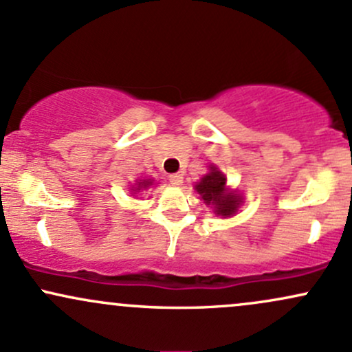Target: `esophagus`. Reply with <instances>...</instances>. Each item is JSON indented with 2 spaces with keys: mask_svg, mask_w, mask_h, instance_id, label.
I'll list each match as a JSON object with an SVG mask.
<instances>
[{
  "mask_svg": "<svg viewBox=\"0 0 352 352\" xmlns=\"http://www.w3.org/2000/svg\"><path fill=\"white\" fill-rule=\"evenodd\" d=\"M168 182L172 184V185H182V182H184L182 173H170V175H168Z\"/></svg>",
  "mask_w": 352,
  "mask_h": 352,
  "instance_id": "esophagus-1",
  "label": "esophagus"
}]
</instances>
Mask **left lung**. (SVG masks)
I'll list each match as a JSON object with an SVG mask.
<instances>
[{
    "label": "left lung",
    "mask_w": 352,
    "mask_h": 352,
    "mask_svg": "<svg viewBox=\"0 0 352 352\" xmlns=\"http://www.w3.org/2000/svg\"><path fill=\"white\" fill-rule=\"evenodd\" d=\"M226 182V175L217 170L215 165H212L210 172L204 175L200 182L195 185V190L199 192L204 204L214 207L215 214L222 215L223 219L232 217L242 204V197L235 192L227 190Z\"/></svg>",
    "instance_id": "1"
}]
</instances>
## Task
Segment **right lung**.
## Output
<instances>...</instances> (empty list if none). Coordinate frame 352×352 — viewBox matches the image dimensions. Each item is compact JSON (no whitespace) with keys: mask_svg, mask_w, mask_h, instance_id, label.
Listing matches in <instances>:
<instances>
[{"mask_svg":"<svg viewBox=\"0 0 352 352\" xmlns=\"http://www.w3.org/2000/svg\"><path fill=\"white\" fill-rule=\"evenodd\" d=\"M150 185H153V180H150V179L138 180V182L132 187V190L135 192V194H137V192H144V190H146V188H150Z\"/></svg>","mask_w":352,"mask_h":352,"instance_id":"add662e5","label":"right lung"}]
</instances>
